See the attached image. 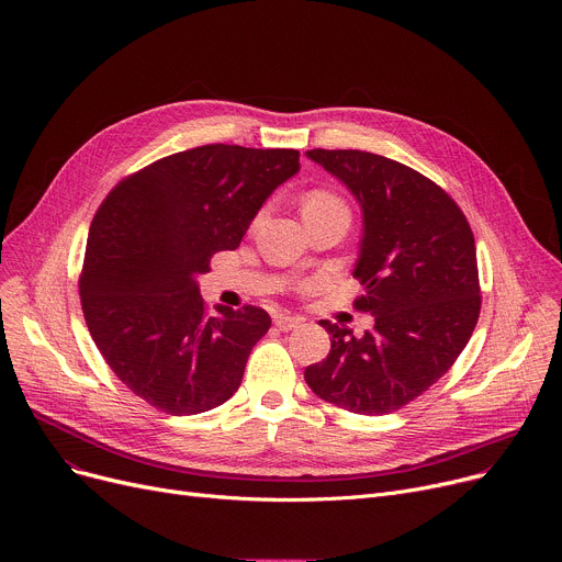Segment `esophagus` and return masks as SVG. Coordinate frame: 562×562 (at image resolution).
I'll list each match as a JSON object with an SVG mask.
<instances>
[{"mask_svg":"<svg viewBox=\"0 0 562 562\" xmlns=\"http://www.w3.org/2000/svg\"><path fill=\"white\" fill-rule=\"evenodd\" d=\"M300 323H302V317H295V315H289V313H278V315L273 317V325H276L280 331H291V329H295Z\"/></svg>","mask_w":562,"mask_h":562,"instance_id":"1","label":"esophagus"}]
</instances>
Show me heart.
I'll return each mask as SVG.
<instances>
[{
    "label": "heart",
    "instance_id": "b5f03b06",
    "mask_svg": "<svg viewBox=\"0 0 562 562\" xmlns=\"http://www.w3.org/2000/svg\"><path fill=\"white\" fill-rule=\"evenodd\" d=\"M329 211H347L345 202L327 189H313L304 195L302 200V215H319V213H329ZM349 213V211H347Z\"/></svg>",
    "mask_w": 562,
    "mask_h": 562
}]
</instances>
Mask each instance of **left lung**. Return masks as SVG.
<instances>
[{"label":"left lung","instance_id":"8db88e82","mask_svg":"<svg viewBox=\"0 0 562 562\" xmlns=\"http://www.w3.org/2000/svg\"><path fill=\"white\" fill-rule=\"evenodd\" d=\"M306 155L362 206L353 278L364 293L353 306L375 323L356 338L319 319L331 334V351L306 367L304 380L347 412H397L451 369L475 329L480 282L471 226L445 189L395 159L356 148Z\"/></svg>","mask_w":562,"mask_h":562}]
</instances>
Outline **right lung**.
I'll return each mask as SVG.
<instances>
[{
    "label": "right lung",
    "mask_w": 562,
    "mask_h": 562,
    "mask_svg": "<svg viewBox=\"0 0 562 562\" xmlns=\"http://www.w3.org/2000/svg\"><path fill=\"white\" fill-rule=\"evenodd\" d=\"M297 169L295 148L206 144L126 176L100 204L79 300L102 358L150 407L202 414L243 382L271 317L254 304L209 315L198 276Z\"/></svg>",
    "instance_id": "add662e5"
}]
</instances>
